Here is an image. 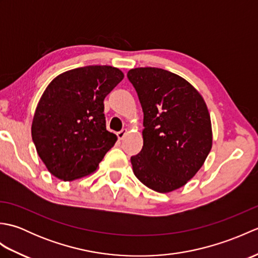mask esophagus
<instances>
[{
	"mask_svg": "<svg viewBox=\"0 0 258 258\" xmlns=\"http://www.w3.org/2000/svg\"><path fill=\"white\" fill-rule=\"evenodd\" d=\"M126 133H127V130H126V128H123L122 131H119V132H117V138H118V140L122 141V140L125 138Z\"/></svg>",
	"mask_w": 258,
	"mask_h": 258,
	"instance_id": "obj_1",
	"label": "esophagus"
}]
</instances>
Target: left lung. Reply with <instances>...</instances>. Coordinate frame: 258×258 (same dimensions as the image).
<instances>
[{
	"label": "left lung",
	"instance_id": "left-lung-1",
	"mask_svg": "<svg viewBox=\"0 0 258 258\" xmlns=\"http://www.w3.org/2000/svg\"><path fill=\"white\" fill-rule=\"evenodd\" d=\"M144 113L143 147L131 157L142 183L160 193L182 187L212 149V126L201 94L180 76L157 68L130 70Z\"/></svg>",
	"mask_w": 258,
	"mask_h": 258
}]
</instances>
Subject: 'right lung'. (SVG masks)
<instances>
[{
	"instance_id": "right-lung-1",
	"label": "right lung",
	"mask_w": 258,
	"mask_h": 258,
	"mask_svg": "<svg viewBox=\"0 0 258 258\" xmlns=\"http://www.w3.org/2000/svg\"><path fill=\"white\" fill-rule=\"evenodd\" d=\"M124 74L107 65L68 71L43 93L32 123L37 154L54 176L73 180L93 173L117 138L106 131L104 98Z\"/></svg>"
}]
</instances>
